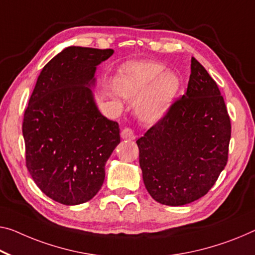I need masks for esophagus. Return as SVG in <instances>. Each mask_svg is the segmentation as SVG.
<instances>
[{
    "instance_id": "1",
    "label": "esophagus",
    "mask_w": 255,
    "mask_h": 255,
    "mask_svg": "<svg viewBox=\"0 0 255 255\" xmlns=\"http://www.w3.org/2000/svg\"><path fill=\"white\" fill-rule=\"evenodd\" d=\"M121 136H122V139L124 140H134L135 139V135H134V132H133L130 128H125L121 132Z\"/></svg>"
}]
</instances>
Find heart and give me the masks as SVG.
Listing matches in <instances>:
<instances>
[{"instance_id":"obj_1","label":"heart","mask_w":255,"mask_h":255,"mask_svg":"<svg viewBox=\"0 0 255 255\" xmlns=\"http://www.w3.org/2000/svg\"><path fill=\"white\" fill-rule=\"evenodd\" d=\"M164 69L157 62H131L116 78L117 91L136 101V114L143 122L154 123L163 117L181 88L177 74Z\"/></svg>"}]
</instances>
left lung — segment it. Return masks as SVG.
Instances as JSON below:
<instances>
[{
    "instance_id": "left-lung-1",
    "label": "left lung",
    "mask_w": 255,
    "mask_h": 255,
    "mask_svg": "<svg viewBox=\"0 0 255 255\" xmlns=\"http://www.w3.org/2000/svg\"><path fill=\"white\" fill-rule=\"evenodd\" d=\"M232 125L217 83L191 58L187 92L136 140L146 189L180 206L207 194L228 160Z\"/></svg>"
}]
</instances>
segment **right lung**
<instances>
[{
    "label": "right lung",
    "mask_w": 255,
    "mask_h": 255,
    "mask_svg": "<svg viewBox=\"0 0 255 255\" xmlns=\"http://www.w3.org/2000/svg\"><path fill=\"white\" fill-rule=\"evenodd\" d=\"M114 50L68 46L37 78L22 122L26 166L37 187L64 205L95 197L105 165L121 142L119 123L98 109L97 66Z\"/></svg>",
    "instance_id": "add662e5"
}]
</instances>
